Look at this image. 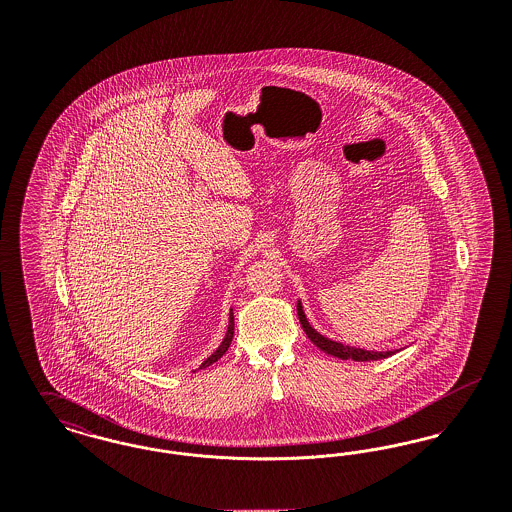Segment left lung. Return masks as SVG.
I'll return each mask as SVG.
<instances>
[{
	"instance_id": "left-lung-1",
	"label": "left lung",
	"mask_w": 512,
	"mask_h": 512,
	"mask_svg": "<svg viewBox=\"0 0 512 512\" xmlns=\"http://www.w3.org/2000/svg\"><path fill=\"white\" fill-rule=\"evenodd\" d=\"M297 317L299 322L307 334V338L313 341L317 345L320 351L332 355V357H338L341 361H378V359H386L393 355L395 351H366V349H359V347H351V345H343L340 341L328 340L324 338L322 334H318L317 330L309 324V320L303 313V307H301V301H297Z\"/></svg>"
}]
</instances>
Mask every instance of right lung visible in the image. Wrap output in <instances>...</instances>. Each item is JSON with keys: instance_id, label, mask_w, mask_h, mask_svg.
I'll return each mask as SVG.
<instances>
[{"instance_id": "add662e5", "label": "right lung", "mask_w": 512, "mask_h": 512, "mask_svg": "<svg viewBox=\"0 0 512 512\" xmlns=\"http://www.w3.org/2000/svg\"><path fill=\"white\" fill-rule=\"evenodd\" d=\"M232 338H234V313H232V309H230V318H228V330H226V336H224V340L219 345V349L211 355V357H207L199 368H207V366L213 365V363H217L220 357L228 351V347H230V343H232Z\"/></svg>"}]
</instances>
